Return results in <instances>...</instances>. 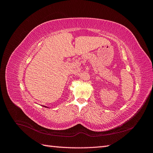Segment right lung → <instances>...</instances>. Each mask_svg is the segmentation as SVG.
<instances>
[{
    "instance_id": "1",
    "label": "right lung",
    "mask_w": 153,
    "mask_h": 153,
    "mask_svg": "<svg viewBox=\"0 0 153 153\" xmlns=\"http://www.w3.org/2000/svg\"><path fill=\"white\" fill-rule=\"evenodd\" d=\"M45 107H46V106H45Z\"/></svg>"
}]
</instances>
